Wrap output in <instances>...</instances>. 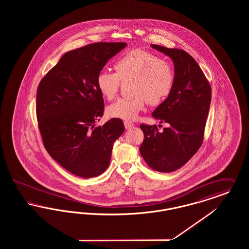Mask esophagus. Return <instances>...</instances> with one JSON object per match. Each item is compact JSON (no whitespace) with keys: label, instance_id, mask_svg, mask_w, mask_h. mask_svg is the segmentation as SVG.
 I'll use <instances>...</instances> for the list:
<instances>
[{"label":"esophagus","instance_id":"1","mask_svg":"<svg viewBox=\"0 0 249 249\" xmlns=\"http://www.w3.org/2000/svg\"><path fill=\"white\" fill-rule=\"evenodd\" d=\"M124 126H125V128H126L127 130H129V129H130V128L133 126V123H132L131 121H129V120H125V121H124Z\"/></svg>","mask_w":249,"mask_h":249}]
</instances>
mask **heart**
<instances>
[{
    "label": "heart",
    "mask_w": 249,
    "mask_h": 249,
    "mask_svg": "<svg viewBox=\"0 0 249 249\" xmlns=\"http://www.w3.org/2000/svg\"><path fill=\"white\" fill-rule=\"evenodd\" d=\"M115 72L102 71L97 74L96 86L105 98L112 100L120 88V81L130 82V97L119 98L107 107V114L115 119L132 120L145 103L159 106L171 94L176 71L171 62L145 49H132L116 60Z\"/></svg>",
    "instance_id": "heart-1"
}]
</instances>
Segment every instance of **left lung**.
<instances>
[{
    "mask_svg": "<svg viewBox=\"0 0 249 249\" xmlns=\"http://www.w3.org/2000/svg\"><path fill=\"white\" fill-rule=\"evenodd\" d=\"M151 47L173 59L176 82L171 94L152 114L169 126L159 131L156 125L141 124L143 141L139 150L151 169L171 173L185 165L201 147L211 103V87L188 52L153 44Z\"/></svg>",
    "mask_w": 249,
    "mask_h": 249,
    "instance_id": "obj_1",
    "label": "left lung"
}]
</instances>
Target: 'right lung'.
<instances>
[{"instance_id": "right-lung-1", "label": "right lung", "mask_w": 249, "mask_h": 249, "mask_svg": "<svg viewBox=\"0 0 249 249\" xmlns=\"http://www.w3.org/2000/svg\"><path fill=\"white\" fill-rule=\"evenodd\" d=\"M126 43H93L66 52L37 88L36 116L48 154L74 176L95 178L110 163L120 119L95 127L104 115L97 74Z\"/></svg>"}]
</instances>
